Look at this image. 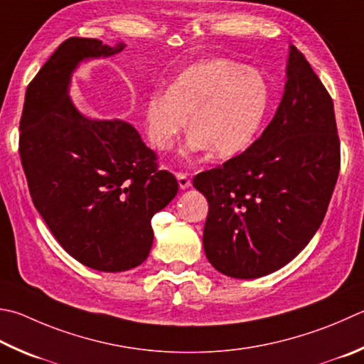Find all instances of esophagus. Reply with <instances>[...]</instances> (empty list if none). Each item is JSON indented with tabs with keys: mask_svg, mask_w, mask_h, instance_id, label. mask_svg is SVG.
<instances>
[{
	"mask_svg": "<svg viewBox=\"0 0 364 364\" xmlns=\"http://www.w3.org/2000/svg\"><path fill=\"white\" fill-rule=\"evenodd\" d=\"M178 184H180V189H189L191 188V180L186 173H176Z\"/></svg>",
	"mask_w": 364,
	"mask_h": 364,
	"instance_id": "esophagus-1",
	"label": "esophagus"
}]
</instances>
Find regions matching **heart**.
Returning <instances> with one entry per match:
<instances>
[{"label":"heart","instance_id":"obj_1","mask_svg":"<svg viewBox=\"0 0 364 364\" xmlns=\"http://www.w3.org/2000/svg\"><path fill=\"white\" fill-rule=\"evenodd\" d=\"M270 107V87L259 71L228 58L191 65L170 89L151 90L141 102L144 130L154 148H171L178 134L191 129L183 157L208 153L232 157L255 141Z\"/></svg>","mask_w":364,"mask_h":364}]
</instances>
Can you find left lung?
<instances>
[{"mask_svg": "<svg viewBox=\"0 0 364 364\" xmlns=\"http://www.w3.org/2000/svg\"><path fill=\"white\" fill-rule=\"evenodd\" d=\"M339 167L333 98L289 46L285 92L262 135L193 181L208 200L203 250L211 266L245 280L287 266L318 230Z\"/></svg>", "mask_w": 364, "mask_h": 364, "instance_id": "left-lung-1", "label": "left lung"}]
</instances>
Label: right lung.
<instances>
[{
    "mask_svg": "<svg viewBox=\"0 0 364 364\" xmlns=\"http://www.w3.org/2000/svg\"><path fill=\"white\" fill-rule=\"evenodd\" d=\"M124 48L67 39L26 87L21 119L18 151L33 203L62 248L100 272L146 261L151 220L178 193L176 178L157 170L154 151L134 125L92 119L70 97L79 65Z\"/></svg>",
    "mask_w": 364,
    "mask_h": 364,
    "instance_id": "add662e5",
    "label": "right lung"
}]
</instances>
